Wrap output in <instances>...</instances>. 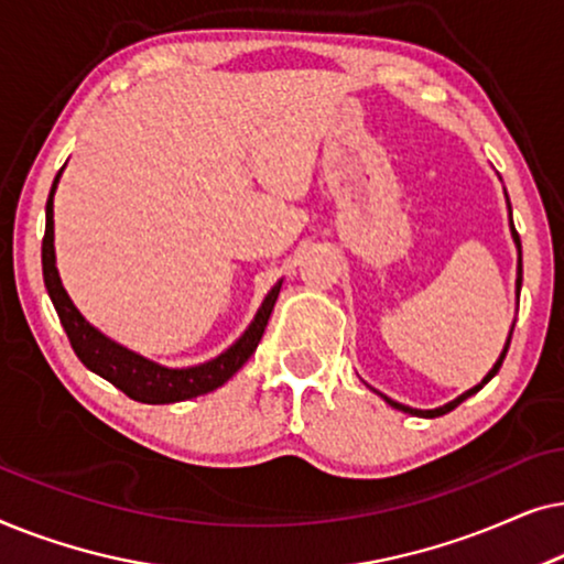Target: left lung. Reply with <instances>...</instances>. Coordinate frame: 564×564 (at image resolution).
Instances as JSON below:
<instances>
[{"label": "left lung", "mask_w": 564, "mask_h": 564, "mask_svg": "<svg viewBox=\"0 0 564 564\" xmlns=\"http://www.w3.org/2000/svg\"><path fill=\"white\" fill-rule=\"evenodd\" d=\"M508 210H511V205H508ZM511 234H513L516 249H519V280H516V290H521V238H519V234H516V228H513V220H511ZM508 346H511V334H508V341H506V346H503V351H500V357H498L496 365H492L490 372L482 377V382H480V384H475V388H469L467 392H462V395H459V398H454L452 403H446V405H442V408H434V411H419V408H408V405H403V403H395V400H390L388 395H382V398L388 400V403H390L392 408H398V411H403V413L421 415V419H436V415H444V413L454 411V408H457V405L462 403V400H467L469 395H475L477 390H482L485 384H488V382L492 380V377L498 375V369H500V365H503V359H506V351H508Z\"/></svg>", "instance_id": "8db88e82"}]
</instances>
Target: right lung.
Here are the masks:
<instances>
[{"instance_id":"right-lung-1","label":"right lung","mask_w":564,"mask_h":564,"mask_svg":"<svg viewBox=\"0 0 564 564\" xmlns=\"http://www.w3.org/2000/svg\"><path fill=\"white\" fill-rule=\"evenodd\" d=\"M64 172V169H61ZM61 172L53 180L48 203H45V236H43V282L48 290L51 303L56 307L61 326H64L68 341L82 365L91 369V372L105 377L115 388L126 392L128 398L138 400V403H180V400H189L205 392H213L220 384H226L238 369H241L264 336L267 321L274 311L276 295H280L282 282H276L264 303L253 315L251 326L243 330L238 341L205 365L195 367H164L159 361H151L141 357V354L126 349L112 338H107L102 330H97L84 315L76 311V305L68 297V292L61 284L58 269H56V249H53V195H56Z\"/></svg>"}]
</instances>
